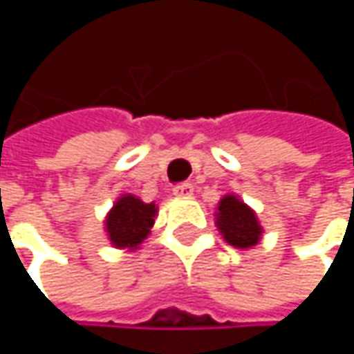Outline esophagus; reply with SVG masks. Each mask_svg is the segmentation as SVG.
Segmentation results:
<instances>
[{
  "label": "esophagus",
  "mask_w": 354,
  "mask_h": 354,
  "mask_svg": "<svg viewBox=\"0 0 354 354\" xmlns=\"http://www.w3.org/2000/svg\"><path fill=\"white\" fill-rule=\"evenodd\" d=\"M173 195L179 198H189L191 195H193V185L183 183V185H179V187H175V189H173Z\"/></svg>",
  "instance_id": "34e87169"
}]
</instances>
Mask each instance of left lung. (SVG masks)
<instances>
[{
	"label": "left lung",
	"instance_id": "left-lung-1",
	"mask_svg": "<svg viewBox=\"0 0 354 354\" xmlns=\"http://www.w3.org/2000/svg\"><path fill=\"white\" fill-rule=\"evenodd\" d=\"M214 218H216L218 232L223 234V238L230 246L240 248V250H248V248H254L256 244H260L264 228L260 225L254 209H250L234 193H228L218 201Z\"/></svg>",
	"mask_w": 354,
	"mask_h": 354
}]
</instances>
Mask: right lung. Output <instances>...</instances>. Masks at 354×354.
Here are the masks:
<instances>
[{"instance_id": "add662e5", "label": "right lung", "mask_w": 354, "mask_h": 354, "mask_svg": "<svg viewBox=\"0 0 354 354\" xmlns=\"http://www.w3.org/2000/svg\"><path fill=\"white\" fill-rule=\"evenodd\" d=\"M156 216V203H143L140 197L126 193L116 198L114 207L106 214L104 230L114 248L133 252L151 234Z\"/></svg>"}]
</instances>
